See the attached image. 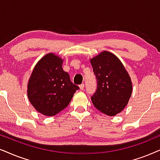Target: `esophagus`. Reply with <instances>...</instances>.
Segmentation results:
<instances>
[{
	"instance_id": "1",
	"label": "esophagus",
	"mask_w": 160,
	"mask_h": 160,
	"mask_svg": "<svg viewBox=\"0 0 160 160\" xmlns=\"http://www.w3.org/2000/svg\"><path fill=\"white\" fill-rule=\"evenodd\" d=\"M79 87H80V90H83L84 87H85V85H84L83 83H82V84H81V85H80V86H79Z\"/></svg>"
}]
</instances>
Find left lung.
<instances>
[{
    "label": "left lung",
    "instance_id": "1",
    "mask_svg": "<svg viewBox=\"0 0 160 160\" xmlns=\"http://www.w3.org/2000/svg\"><path fill=\"white\" fill-rule=\"evenodd\" d=\"M90 61L97 80L91 101L102 113L116 116L124 109L132 95L130 76L118 57L108 51L100 52Z\"/></svg>",
    "mask_w": 160,
    "mask_h": 160
}]
</instances>
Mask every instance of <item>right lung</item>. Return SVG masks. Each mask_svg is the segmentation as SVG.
<instances>
[{"label":"right lung","mask_w":160,"mask_h":160,"mask_svg":"<svg viewBox=\"0 0 160 160\" xmlns=\"http://www.w3.org/2000/svg\"><path fill=\"white\" fill-rule=\"evenodd\" d=\"M63 61L54 53L46 54L34 67L28 80V98L44 116H53L67 108L79 89L63 71Z\"/></svg>","instance_id":"right-lung-1"}]
</instances>
